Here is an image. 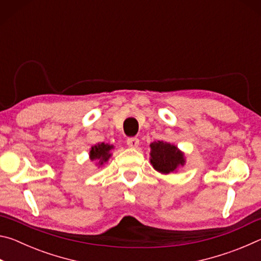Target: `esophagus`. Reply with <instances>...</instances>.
Here are the masks:
<instances>
[{"label":"esophagus","instance_id":"esophagus-1","mask_svg":"<svg viewBox=\"0 0 261 261\" xmlns=\"http://www.w3.org/2000/svg\"><path fill=\"white\" fill-rule=\"evenodd\" d=\"M126 144L129 147L135 148L139 145V139L137 137H130V138L126 139Z\"/></svg>","mask_w":261,"mask_h":261}]
</instances>
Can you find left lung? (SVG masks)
I'll use <instances>...</instances> for the list:
<instances>
[{
	"instance_id": "1",
	"label": "left lung",
	"mask_w": 261,
	"mask_h": 261,
	"mask_svg": "<svg viewBox=\"0 0 261 261\" xmlns=\"http://www.w3.org/2000/svg\"><path fill=\"white\" fill-rule=\"evenodd\" d=\"M151 163L161 174L173 173L179 166L184 165V154L166 141H154L151 145Z\"/></svg>"
}]
</instances>
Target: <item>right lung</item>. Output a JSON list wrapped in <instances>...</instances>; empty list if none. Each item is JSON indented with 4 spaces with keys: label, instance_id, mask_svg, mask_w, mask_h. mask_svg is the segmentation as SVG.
Returning <instances> with one entry per match:
<instances>
[{
    "label": "right lung",
    "instance_id": "1",
    "mask_svg": "<svg viewBox=\"0 0 261 261\" xmlns=\"http://www.w3.org/2000/svg\"><path fill=\"white\" fill-rule=\"evenodd\" d=\"M113 148V145H108L105 143H101L98 145H94L93 147L91 148L90 151V158L91 160H99L100 165H103L105 162L108 161V159L110 158V149Z\"/></svg>",
    "mask_w": 261,
    "mask_h": 261
}]
</instances>
